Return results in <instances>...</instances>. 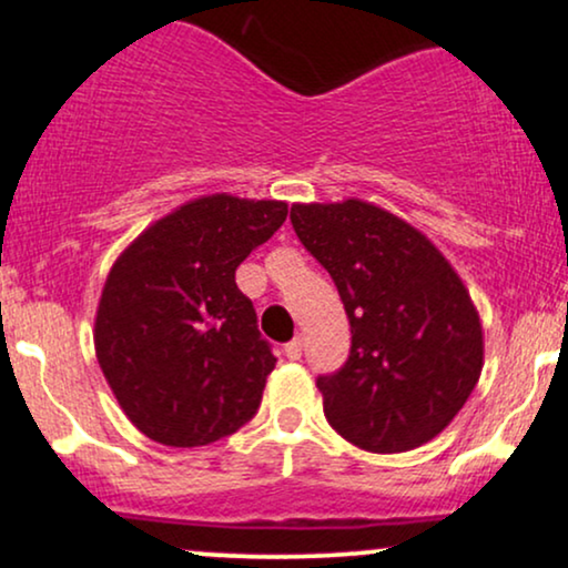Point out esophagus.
I'll list each match as a JSON object with an SVG mask.
<instances>
[{"label": "esophagus", "mask_w": 568, "mask_h": 568, "mask_svg": "<svg viewBox=\"0 0 568 568\" xmlns=\"http://www.w3.org/2000/svg\"><path fill=\"white\" fill-rule=\"evenodd\" d=\"M302 352H304V342L298 336L293 338V342L285 344V357H288V361H298V357H302Z\"/></svg>", "instance_id": "34e87169"}]
</instances>
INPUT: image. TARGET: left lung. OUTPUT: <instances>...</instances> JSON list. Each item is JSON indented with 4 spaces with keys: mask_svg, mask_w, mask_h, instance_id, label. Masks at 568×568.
I'll return each instance as SVG.
<instances>
[{
    "mask_svg": "<svg viewBox=\"0 0 568 568\" xmlns=\"http://www.w3.org/2000/svg\"><path fill=\"white\" fill-rule=\"evenodd\" d=\"M291 224L349 317L347 363L317 376L328 425L374 454L433 440L484 368V328L465 283L425 234L371 202H298Z\"/></svg>",
    "mask_w": 568,
    "mask_h": 568,
    "instance_id": "left-lung-1",
    "label": "left lung"
}]
</instances>
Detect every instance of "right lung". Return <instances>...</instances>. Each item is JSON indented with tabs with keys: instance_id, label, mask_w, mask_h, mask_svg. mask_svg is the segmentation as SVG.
Returning a JSON list of instances; mask_svg holds the SVG:
<instances>
[{
	"instance_id": "obj_1",
	"label": "right lung",
	"mask_w": 568,
	"mask_h": 568,
	"mask_svg": "<svg viewBox=\"0 0 568 568\" xmlns=\"http://www.w3.org/2000/svg\"><path fill=\"white\" fill-rule=\"evenodd\" d=\"M288 216L280 200L207 194L130 243L95 312V357L128 419L173 448L237 433L275 368L234 272Z\"/></svg>"
}]
</instances>
